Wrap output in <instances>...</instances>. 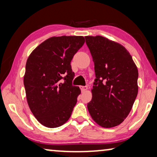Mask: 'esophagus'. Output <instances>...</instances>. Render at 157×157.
I'll list each match as a JSON object with an SVG mask.
<instances>
[{
    "label": "esophagus",
    "instance_id": "esophagus-1",
    "mask_svg": "<svg viewBox=\"0 0 157 157\" xmlns=\"http://www.w3.org/2000/svg\"><path fill=\"white\" fill-rule=\"evenodd\" d=\"M80 89H81L82 92H85L86 90L88 89V87H87V86H81Z\"/></svg>",
    "mask_w": 157,
    "mask_h": 157
}]
</instances>
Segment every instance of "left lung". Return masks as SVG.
<instances>
[{
  "label": "left lung",
  "mask_w": 157,
  "mask_h": 157,
  "mask_svg": "<svg viewBox=\"0 0 157 157\" xmlns=\"http://www.w3.org/2000/svg\"><path fill=\"white\" fill-rule=\"evenodd\" d=\"M85 37L96 76L88 111L101 127H116L127 118L137 96V67L121 44L100 35Z\"/></svg>",
  "instance_id": "left-lung-1"
}]
</instances>
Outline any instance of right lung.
Returning a JSON list of instances; mask_svg holds the SVG:
<instances>
[{
    "label": "right lung",
    "mask_w": 157,
    "mask_h": 157,
    "mask_svg": "<svg viewBox=\"0 0 157 157\" xmlns=\"http://www.w3.org/2000/svg\"><path fill=\"white\" fill-rule=\"evenodd\" d=\"M84 43L83 36L51 37L28 57L23 78L26 98L35 117L46 127H58L71 116L81 90L72 85L70 63Z\"/></svg>",
    "instance_id": "1"
}]
</instances>
